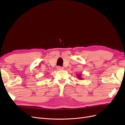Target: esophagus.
I'll list each match as a JSON object with an SVG mask.
<instances>
[{"instance_id": "esophagus-1", "label": "esophagus", "mask_w": 125, "mask_h": 125, "mask_svg": "<svg viewBox=\"0 0 125 125\" xmlns=\"http://www.w3.org/2000/svg\"><path fill=\"white\" fill-rule=\"evenodd\" d=\"M57 69L58 70H63V67H60V66H58V67H57Z\"/></svg>"}]
</instances>
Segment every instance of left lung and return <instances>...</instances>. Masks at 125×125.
Listing matches in <instances>:
<instances>
[{"mask_svg":"<svg viewBox=\"0 0 125 125\" xmlns=\"http://www.w3.org/2000/svg\"><path fill=\"white\" fill-rule=\"evenodd\" d=\"M77 77L78 78V79H79V80H82L83 78H82V76L81 74H77Z\"/></svg>","mask_w":125,"mask_h":125,"instance_id":"1","label":"left lung"}]
</instances>
